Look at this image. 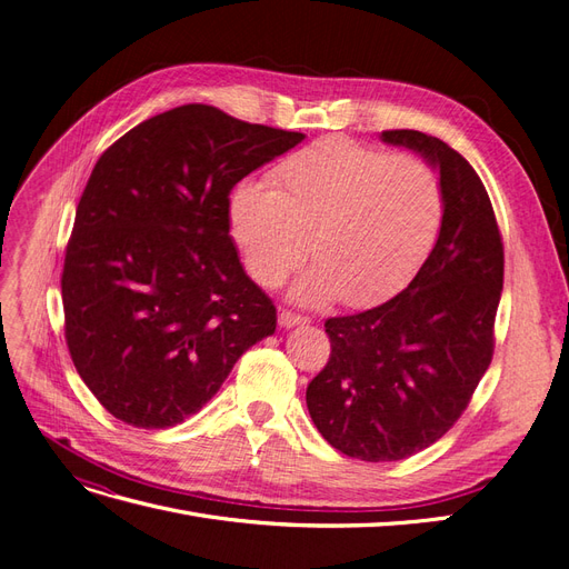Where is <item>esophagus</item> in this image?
<instances>
[{
	"mask_svg": "<svg viewBox=\"0 0 569 569\" xmlns=\"http://www.w3.org/2000/svg\"><path fill=\"white\" fill-rule=\"evenodd\" d=\"M278 322H280V327H284V330H289V327L306 325V322H308V318L297 316V313H291V311H282V313L278 316Z\"/></svg>",
	"mask_w": 569,
	"mask_h": 569,
	"instance_id": "1",
	"label": "esophagus"
}]
</instances>
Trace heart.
Returning a JSON list of instances; mask_svg holds the SVG:
<instances>
[{
	"mask_svg": "<svg viewBox=\"0 0 569 569\" xmlns=\"http://www.w3.org/2000/svg\"><path fill=\"white\" fill-rule=\"evenodd\" d=\"M228 218L261 287L282 284L311 242L318 268L295 287V299L341 297L366 308L393 297L420 270L441 228L443 192L422 159L332 134L287 157L272 170V189L237 184Z\"/></svg>",
	"mask_w": 569,
	"mask_h": 569,
	"instance_id": "b5f03b06",
	"label": "heart"
}]
</instances>
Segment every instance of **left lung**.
<instances>
[{
	"label": "left lung",
	"mask_w": 569,
	"mask_h": 569,
	"mask_svg": "<svg viewBox=\"0 0 569 569\" xmlns=\"http://www.w3.org/2000/svg\"><path fill=\"white\" fill-rule=\"evenodd\" d=\"M439 173L443 218L412 282L370 311L330 318L332 353L306 389L318 432L358 460H403L468 408L493 353L503 244L485 184L439 137L385 130Z\"/></svg>",
	"instance_id": "1"
}]
</instances>
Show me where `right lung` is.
<instances>
[{
    "mask_svg": "<svg viewBox=\"0 0 569 569\" xmlns=\"http://www.w3.org/2000/svg\"><path fill=\"white\" fill-rule=\"evenodd\" d=\"M187 104L126 132L97 161L68 239L66 343L113 418L163 429L194 416L278 313L239 263L232 187L303 142Z\"/></svg>",
    "mask_w": 569,
    "mask_h": 569,
    "instance_id": "1",
    "label": "right lung"
}]
</instances>
